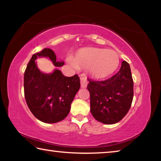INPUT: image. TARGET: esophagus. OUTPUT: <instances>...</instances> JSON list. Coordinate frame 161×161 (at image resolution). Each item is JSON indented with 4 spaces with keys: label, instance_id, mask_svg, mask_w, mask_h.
<instances>
[{
    "label": "esophagus",
    "instance_id": "1",
    "mask_svg": "<svg viewBox=\"0 0 161 161\" xmlns=\"http://www.w3.org/2000/svg\"><path fill=\"white\" fill-rule=\"evenodd\" d=\"M80 81H81V86L82 88H85L87 86V84H88V81H87L86 77H81L80 78Z\"/></svg>",
    "mask_w": 161,
    "mask_h": 161
}]
</instances>
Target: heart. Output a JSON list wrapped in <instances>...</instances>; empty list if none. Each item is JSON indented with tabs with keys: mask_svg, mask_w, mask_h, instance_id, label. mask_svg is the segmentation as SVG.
Returning a JSON list of instances; mask_svg holds the SVG:
<instances>
[{
	"mask_svg": "<svg viewBox=\"0 0 161 161\" xmlns=\"http://www.w3.org/2000/svg\"><path fill=\"white\" fill-rule=\"evenodd\" d=\"M119 62V55L116 51L102 48L81 49L74 58L76 66L90 67V74L96 79H103L112 75L118 68Z\"/></svg>",
	"mask_w": 161,
	"mask_h": 161,
	"instance_id": "1",
	"label": "heart"
}]
</instances>
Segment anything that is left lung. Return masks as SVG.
Instances as JSON below:
<instances>
[{
  "instance_id": "1",
  "label": "left lung",
  "mask_w": 161,
  "mask_h": 161,
  "mask_svg": "<svg viewBox=\"0 0 161 161\" xmlns=\"http://www.w3.org/2000/svg\"><path fill=\"white\" fill-rule=\"evenodd\" d=\"M92 116L104 124H114L129 111L133 98V81L129 64L121 62L115 75L103 81L88 79Z\"/></svg>"
}]
</instances>
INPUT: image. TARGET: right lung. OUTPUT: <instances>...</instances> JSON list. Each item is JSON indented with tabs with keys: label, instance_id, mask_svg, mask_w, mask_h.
<instances>
[{
	"label": "right lung",
	"instance_id": "1",
	"mask_svg": "<svg viewBox=\"0 0 161 161\" xmlns=\"http://www.w3.org/2000/svg\"><path fill=\"white\" fill-rule=\"evenodd\" d=\"M37 57H47L55 67L64 62H57L54 52L45 48L32 55L24 73V94L28 107L37 119L44 123L53 124L68 115L71 103L80 88L77 75L68 77L59 69L52 74H44L37 67Z\"/></svg>",
	"mask_w": 161,
	"mask_h": 161
}]
</instances>
